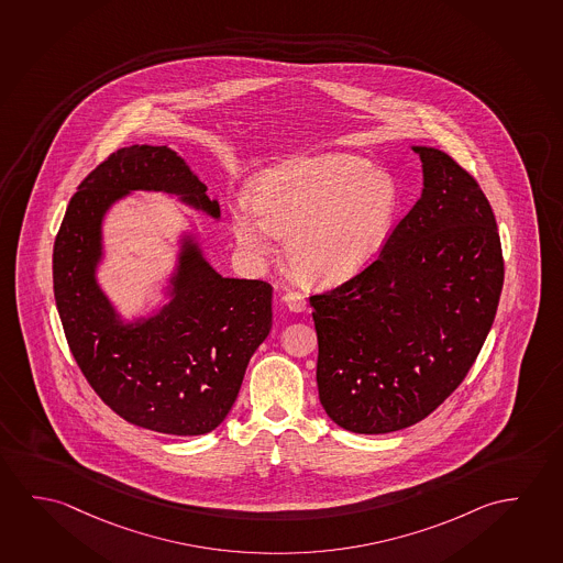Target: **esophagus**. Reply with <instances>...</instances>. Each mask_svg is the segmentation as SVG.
<instances>
[{
    "mask_svg": "<svg viewBox=\"0 0 563 563\" xmlns=\"http://www.w3.org/2000/svg\"><path fill=\"white\" fill-rule=\"evenodd\" d=\"M284 301H286L287 307L295 312H301L307 309V301H305L303 294H299V291H294V289H287L286 294H284Z\"/></svg>",
    "mask_w": 563,
    "mask_h": 563,
    "instance_id": "1",
    "label": "esophagus"
}]
</instances>
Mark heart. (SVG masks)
Instances as JSON below:
<instances>
[{"label": "heart", "instance_id": "heart-1", "mask_svg": "<svg viewBox=\"0 0 563 563\" xmlns=\"http://www.w3.org/2000/svg\"><path fill=\"white\" fill-rule=\"evenodd\" d=\"M232 229L244 251L266 254L268 231L286 239L289 266L307 282H339L374 258L391 232L399 191L352 154L282 162L252 186Z\"/></svg>", "mask_w": 563, "mask_h": 563}]
</instances>
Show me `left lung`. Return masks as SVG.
Here are the masks:
<instances>
[{
	"label": "left lung",
	"mask_w": 563,
	"mask_h": 563,
	"mask_svg": "<svg viewBox=\"0 0 563 563\" xmlns=\"http://www.w3.org/2000/svg\"><path fill=\"white\" fill-rule=\"evenodd\" d=\"M424 188L379 256L309 297L327 415L357 434L427 419L464 382L492 331L505 279L479 184L446 152L412 146Z\"/></svg>",
	"instance_id": "left-lung-1"
}]
</instances>
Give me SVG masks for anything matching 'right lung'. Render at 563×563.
<instances>
[{"mask_svg": "<svg viewBox=\"0 0 563 563\" xmlns=\"http://www.w3.org/2000/svg\"><path fill=\"white\" fill-rule=\"evenodd\" d=\"M134 189L176 194L214 219L221 214L170 148L133 144L109 154L71 196L56 234V309L71 356L111 411L162 434H207L231 411L252 354L268 336L272 286L219 276L186 241L170 303L123 324L99 289L96 266L101 219Z\"/></svg>", "mask_w": 563, "mask_h": 563, "instance_id": "1", "label": "right lung"}]
</instances>
